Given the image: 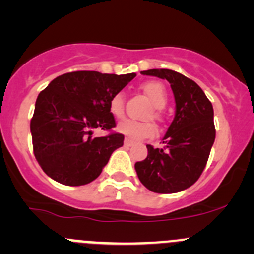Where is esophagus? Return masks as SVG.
Listing matches in <instances>:
<instances>
[{"mask_svg":"<svg viewBox=\"0 0 254 254\" xmlns=\"http://www.w3.org/2000/svg\"><path fill=\"white\" fill-rule=\"evenodd\" d=\"M124 145L127 146V147H130V146L134 145V141H132V140H130V139H127H127L124 140Z\"/></svg>","mask_w":254,"mask_h":254,"instance_id":"34e87169","label":"esophagus"}]
</instances>
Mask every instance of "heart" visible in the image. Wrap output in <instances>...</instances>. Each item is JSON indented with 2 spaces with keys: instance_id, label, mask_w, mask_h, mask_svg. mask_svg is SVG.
Instances as JSON below:
<instances>
[{
  "instance_id": "1",
  "label": "heart",
  "mask_w": 254,
  "mask_h": 254,
  "mask_svg": "<svg viewBox=\"0 0 254 254\" xmlns=\"http://www.w3.org/2000/svg\"><path fill=\"white\" fill-rule=\"evenodd\" d=\"M142 89L147 94L148 98L151 99V102L155 104L156 109L162 108L166 104V102H167L166 89L163 84H161L160 82H146L142 86ZM124 94L122 92L115 93L114 96H112L111 101H109V112L115 118H122L124 115ZM155 115H158V113L155 112ZM118 131L132 140H143L156 136L157 135V127H156L155 123L150 122V120L136 122V120L125 119L118 124Z\"/></svg>"
}]
</instances>
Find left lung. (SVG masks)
I'll return each mask as SVG.
<instances>
[{
  "mask_svg": "<svg viewBox=\"0 0 254 254\" xmlns=\"http://www.w3.org/2000/svg\"><path fill=\"white\" fill-rule=\"evenodd\" d=\"M167 79L176 101L175 119L163 136V148L147 145V157L135 163L140 182L153 193L172 194L193 186L205 168L215 141L214 109L203 89L167 68L141 71Z\"/></svg>",
  "mask_w": 254,
  "mask_h": 254,
  "instance_id": "left-lung-1",
  "label": "left lung"
}]
</instances>
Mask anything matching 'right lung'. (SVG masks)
Segmentation results:
<instances>
[{
  "label": "right lung",
  "instance_id": "add662e5",
  "mask_svg": "<svg viewBox=\"0 0 254 254\" xmlns=\"http://www.w3.org/2000/svg\"><path fill=\"white\" fill-rule=\"evenodd\" d=\"M135 76L75 71L53 79L40 92L30 132L35 158L50 178L76 187L101 175L112 153L124 143V135L93 137L92 130L115 127L109 101Z\"/></svg>",
  "mask_w": 254,
  "mask_h": 254
}]
</instances>
